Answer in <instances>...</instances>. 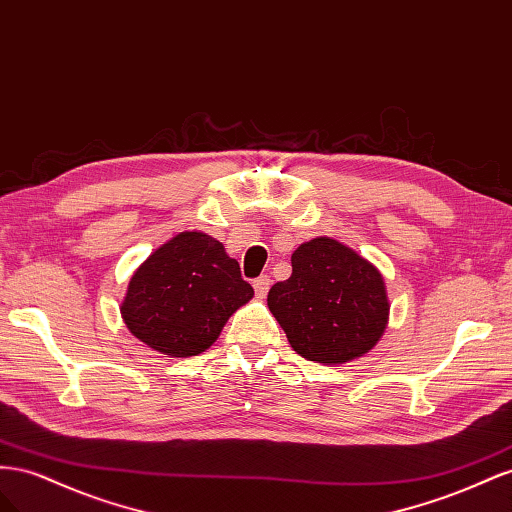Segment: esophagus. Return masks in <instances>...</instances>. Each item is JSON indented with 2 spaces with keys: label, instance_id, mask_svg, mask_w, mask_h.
<instances>
[{
  "label": "esophagus",
  "instance_id": "1",
  "mask_svg": "<svg viewBox=\"0 0 512 512\" xmlns=\"http://www.w3.org/2000/svg\"><path fill=\"white\" fill-rule=\"evenodd\" d=\"M270 285H272V281H270V276H268V274L259 276V279H255V281H253L255 294H257V298H259V300H264V298L268 296V289H270Z\"/></svg>",
  "mask_w": 512,
  "mask_h": 512
}]
</instances>
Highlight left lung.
I'll use <instances>...</instances> for the list:
<instances>
[{
  "label": "left lung",
  "instance_id": "obj_1",
  "mask_svg": "<svg viewBox=\"0 0 512 512\" xmlns=\"http://www.w3.org/2000/svg\"><path fill=\"white\" fill-rule=\"evenodd\" d=\"M268 306L294 352L321 364L369 354L390 315L382 272L328 236L302 242L291 253V276L272 285Z\"/></svg>",
  "mask_w": 512,
  "mask_h": 512
}]
</instances>
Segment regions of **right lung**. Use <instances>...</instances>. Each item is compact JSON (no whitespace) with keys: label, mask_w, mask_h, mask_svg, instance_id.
<instances>
[{"label":"right lung","mask_w":512,"mask_h":512,"mask_svg":"<svg viewBox=\"0 0 512 512\" xmlns=\"http://www.w3.org/2000/svg\"><path fill=\"white\" fill-rule=\"evenodd\" d=\"M253 296L223 242L180 231L130 276L120 313L130 334L154 352L188 358L206 352Z\"/></svg>","instance_id":"right-lung-1"}]
</instances>
